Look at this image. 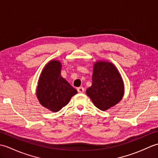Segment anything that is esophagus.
<instances>
[{"instance_id": "esophagus-1", "label": "esophagus", "mask_w": 158, "mask_h": 158, "mask_svg": "<svg viewBox=\"0 0 158 158\" xmlns=\"http://www.w3.org/2000/svg\"><path fill=\"white\" fill-rule=\"evenodd\" d=\"M84 88L83 87H79V88H77V91L79 93H83L84 92Z\"/></svg>"}]
</instances>
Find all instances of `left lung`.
I'll use <instances>...</instances> for the list:
<instances>
[{
	"instance_id": "left-lung-1",
	"label": "left lung",
	"mask_w": 158,
	"mask_h": 158,
	"mask_svg": "<svg viewBox=\"0 0 158 158\" xmlns=\"http://www.w3.org/2000/svg\"><path fill=\"white\" fill-rule=\"evenodd\" d=\"M123 93V83L115 66L108 62L95 63L92 85L86 94L97 108L105 110L113 106L122 100Z\"/></svg>"
}]
</instances>
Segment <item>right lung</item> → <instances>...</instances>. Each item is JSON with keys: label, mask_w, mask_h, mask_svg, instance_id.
I'll return each mask as SVG.
<instances>
[{"label": "right lung", "mask_w": 158, "mask_h": 158, "mask_svg": "<svg viewBox=\"0 0 158 158\" xmlns=\"http://www.w3.org/2000/svg\"><path fill=\"white\" fill-rule=\"evenodd\" d=\"M61 68V64L57 60L47 64L40 76L36 89V96L40 103L53 112L61 110L77 93L62 77Z\"/></svg>", "instance_id": "obj_1"}]
</instances>
